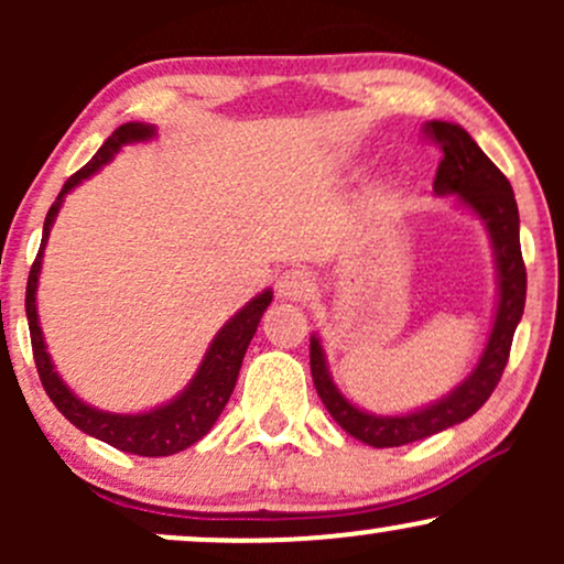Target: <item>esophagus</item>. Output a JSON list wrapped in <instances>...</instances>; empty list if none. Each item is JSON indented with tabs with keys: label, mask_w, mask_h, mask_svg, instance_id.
Listing matches in <instances>:
<instances>
[{
	"label": "esophagus",
	"mask_w": 564,
	"mask_h": 564,
	"mask_svg": "<svg viewBox=\"0 0 564 564\" xmlns=\"http://www.w3.org/2000/svg\"><path fill=\"white\" fill-rule=\"evenodd\" d=\"M275 291L281 300L302 302V300H307V294L313 291V278H310L307 270H302V268L283 270V273L275 278Z\"/></svg>",
	"instance_id": "esophagus-1"
}]
</instances>
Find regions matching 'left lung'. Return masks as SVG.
Instances as JSON below:
<instances>
[{"mask_svg":"<svg viewBox=\"0 0 564 564\" xmlns=\"http://www.w3.org/2000/svg\"><path fill=\"white\" fill-rule=\"evenodd\" d=\"M424 134L437 142L443 151L435 174L437 196H456L458 204L475 212L488 228L498 273L496 318L475 371L437 403L419 408L405 416H377V413L360 411L358 405L349 403L345 394L336 390L332 373H328L321 339L310 336V371H313L315 390H318L323 405L347 435L373 445V448H398V445L416 443V440L437 435L453 424H462L471 413L480 411L507 368L514 328L525 310L528 273L520 249V212H517L509 180L494 161L485 156L464 127L451 124V121H430L424 127Z\"/></svg>","mask_w":564,"mask_h":564,"instance_id":"left-lung-1","label":"left lung"}]
</instances>
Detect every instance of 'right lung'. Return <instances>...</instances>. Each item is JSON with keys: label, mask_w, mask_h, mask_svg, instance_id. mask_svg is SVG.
<instances>
[{"label": "right lung", "mask_w": 564, "mask_h": 564, "mask_svg": "<svg viewBox=\"0 0 564 564\" xmlns=\"http://www.w3.org/2000/svg\"><path fill=\"white\" fill-rule=\"evenodd\" d=\"M156 134V129L151 124H140V121H129L121 124L116 132L100 145V151L95 153L93 161L82 166L79 172L70 174L63 185V191L57 193L55 204L50 206L47 217H44V232H42V246H39V254L34 264H31L29 273V286H25V315H29V332H31V347H34V360L39 379H42L44 392L50 394L57 411L68 419L70 424L79 426L82 432L93 435L102 443L113 445V448L134 453V456H172L191 448L193 443H198L206 432L215 426V422L223 413V408L228 405L232 387H236L238 371H241L246 347H249L251 336L257 334L260 318L264 310L273 302V291L264 289L260 296H254L243 310H238L232 318L219 328L215 339H212L209 349H206L204 360H200L196 377L191 379V384L185 387L177 398L170 403L153 408L145 413H108L100 408L87 405L84 400L76 398L68 390L66 381L57 377L53 360H50L47 345H44L42 326H39L36 315V289H39V273H42V254L44 246H47L50 230L61 212L63 198L68 191H74L82 180L93 177L102 164H108L121 148L129 142H142L151 140Z\"/></svg>", "instance_id": "right-lung-1"}]
</instances>
